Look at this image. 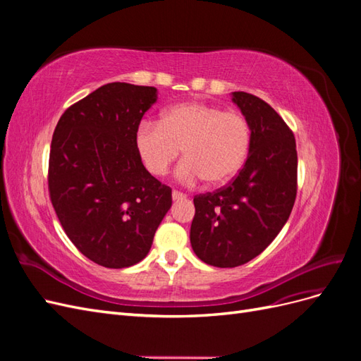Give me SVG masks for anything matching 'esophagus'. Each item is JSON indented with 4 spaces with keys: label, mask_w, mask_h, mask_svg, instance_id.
I'll list each match as a JSON object with an SVG mask.
<instances>
[{
    "label": "esophagus",
    "mask_w": 361,
    "mask_h": 361,
    "mask_svg": "<svg viewBox=\"0 0 361 361\" xmlns=\"http://www.w3.org/2000/svg\"><path fill=\"white\" fill-rule=\"evenodd\" d=\"M171 197H173V200H183V199H187V195H185L183 192H179V191L174 190L171 192Z\"/></svg>",
    "instance_id": "obj_1"
}]
</instances>
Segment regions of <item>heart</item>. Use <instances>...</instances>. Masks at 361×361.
Masks as SVG:
<instances>
[{
    "label": "heart",
    "mask_w": 361,
    "mask_h": 361,
    "mask_svg": "<svg viewBox=\"0 0 361 361\" xmlns=\"http://www.w3.org/2000/svg\"><path fill=\"white\" fill-rule=\"evenodd\" d=\"M135 147L155 176L169 171L182 149L185 158L176 169L180 182L204 179L207 185H221L243 166L250 147V126L241 113L203 102H182L166 108L159 122L140 123Z\"/></svg>",
    "instance_id": "heart-1"
}]
</instances>
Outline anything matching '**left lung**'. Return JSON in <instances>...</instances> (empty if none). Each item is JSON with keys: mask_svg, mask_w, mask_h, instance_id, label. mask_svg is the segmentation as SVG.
Masks as SVG:
<instances>
[{"mask_svg": "<svg viewBox=\"0 0 361 361\" xmlns=\"http://www.w3.org/2000/svg\"><path fill=\"white\" fill-rule=\"evenodd\" d=\"M250 126L248 157L224 188L194 197L190 241L204 264L235 268L259 256L286 224L297 197V145L289 126L260 97L233 92Z\"/></svg>", "mask_w": 361, "mask_h": 361, "instance_id": "obj_1", "label": "left lung"}]
</instances>
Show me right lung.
<instances>
[{
    "mask_svg": "<svg viewBox=\"0 0 361 361\" xmlns=\"http://www.w3.org/2000/svg\"><path fill=\"white\" fill-rule=\"evenodd\" d=\"M155 87L110 82L69 106L52 135L48 185L68 238L105 268L143 260L171 190L146 170L135 147Z\"/></svg>",
    "mask_w": 361,
    "mask_h": 361,
    "instance_id": "right-lung-1",
    "label": "right lung"
}]
</instances>
